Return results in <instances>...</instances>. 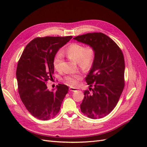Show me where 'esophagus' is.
Segmentation results:
<instances>
[{
	"mask_svg": "<svg viewBox=\"0 0 147 147\" xmlns=\"http://www.w3.org/2000/svg\"><path fill=\"white\" fill-rule=\"evenodd\" d=\"M69 90L70 91H76L77 90H78L77 88H73V87H70L69 88Z\"/></svg>",
	"mask_w": 147,
	"mask_h": 147,
	"instance_id": "obj_1",
	"label": "esophagus"
}]
</instances>
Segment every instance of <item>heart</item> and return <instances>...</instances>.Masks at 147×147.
<instances>
[{
  "mask_svg": "<svg viewBox=\"0 0 147 147\" xmlns=\"http://www.w3.org/2000/svg\"><path fill=\"white\" fill-rule=\"evenodd\" d=\"M65 53L69 59L77 62L80 68L84 72H87L91 69L96 57V50L94 46L88 45L84 47L79 43L70 44L65 48ZM62 57H63V54L61 51L57 52L54 56L53 64L56 69H58ZM81 79V74L80 73H75L66 75L64 78V81L69 86H76Z\"/></svg>",
  "mask_w": 147,
  "mask_h": 147,
  "instance_id": "heart-1",
  "label": "heart"
}]
</instances>
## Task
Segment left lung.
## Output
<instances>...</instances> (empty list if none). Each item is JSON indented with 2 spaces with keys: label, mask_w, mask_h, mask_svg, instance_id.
I'll return each instance as SVG.
<instances>
[{
  "label": "left lung",
  "mask_w": 147,
  "mask_h": 147,
  "mask_svg": "<svg viewBox=\"0 0 147 147\" xmlns=\"http://www.w3.org/2000/svg\"><path fill=\"white\" fill-rule=\"evenodd\" d=\"M74 38L94 46L96 50L94 64L85 78L88 85L94 88L84 91L81 111L92 119L103 118L116 107L124 87L123 52L112 38L101 32L88 33Z\"/></svg>",
  "instance_id": "8db88e82"
}]
</instances>
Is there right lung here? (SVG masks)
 <instances>
[{
	"label": "right lung",
	"instance_id": "right-lung-1",
	"mask_svg": "<svg viewBox=\"0 0 147 147\" xmlns=\"http://www.w3.org/2000/svg\"><path fill=\"white\" fill-rule=\"evenodd\" d=\"M72 38L37 37L30 42L22 53L16 69L18 89L21 101L31 115L41 120L54 118L69 88L63 84L56 91H50L47 82L53 78V58L59 48Z\"/></svg>",
	"mask_w": 147,
	"mask_h": 147
}]
</instances>
